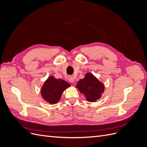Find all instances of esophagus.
<instances>
[{
	"label": "esophagus",
	"mask_w": 147,
	"mask_h": 147,
	"mask_svg": "<svg viewBox=\"0 0 147 147\" xmlns=\"http://www.w3.org/2000/svg\"><path fill=\"white\" fill-rule=\"evenodd\" d=\"M69 81L70 83H73L74 82V77L73 76H70L69 77Z\"/></svg>",
	"instance_id": "obj_1"
}]
</instances>
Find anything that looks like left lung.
<instances>
[{"instance_id": "obj_1", "label": "left lung", "mask_w": 147, "mask_h": 147, "mask_svg": "<svg viewBox=\"0 0 147 147\" xmlns=\"http://www.w3.org/2000/svg\"><path fill=\"white\" fill-rule=\"evenodd\" d=\"M76 88L89 102H94L100 98L104 90V84L90 73H87L84 78L80 80Z\"/></svg>"}]
</instances>
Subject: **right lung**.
Here are the masks:
<instances>
[{"label":"right lung","mask_w":147,"mask_h":147,"mask_svg":"<svg viewBox=\"0 0 147 147\" xmlns=\"http://www.w3.org/2000/svg\"><path fill=\"white\" fill-rule=\"evenodd\" d=\"M69 86L70 84L64 80L56 79L54 77L51 76L44 83L41 94L47 102L54 104L59 100L62 93Z\"/></svg>","instance_id":"1"}]
</instances>
